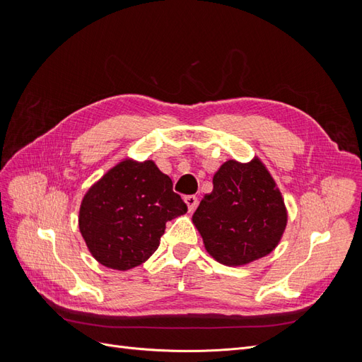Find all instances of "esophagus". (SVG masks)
<instances>
[{"mask_svg":"<svg viewBox=\"0 0 362 362\" xmlns=\"http://www.w3.org/2000/svg\"><path fill=\"white\" fill-rule=\"evenodd\" d=\"M184 201H185V204H187V206H189V211H190V213H192V211H194V208L198 206V198H196L194 194L185 196Z\"/></svg>","mask_w":362,"mask_h":362,"instance_id":"obj_1","label":"esophagus"}]
</instances>
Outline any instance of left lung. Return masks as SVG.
I'll use <instances>...</instances> for the list:
<instances>
[{
    "label": "left lung",
    "instance_id": "1",
    "mask_svg": "<svg viewBox=\"0 0 362 362\" xmlns=\"http://www.w3.org/2000/svg\"><path fill=\"white\" fill-rule=\"evenodd\" d=\"M205 249L226 266H243L276 247L287 225L281 192L258 158L229 160L193 214Z\"/></svg>",
    "mask_w": 362,
    "mask_h": 362
}]
</instances>
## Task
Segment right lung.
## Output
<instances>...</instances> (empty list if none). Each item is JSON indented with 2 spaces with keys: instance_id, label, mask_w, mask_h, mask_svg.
Listing matches in <instances>:
<instances>
[{
  "instance_id": "right-lung-1",
  "label": "right lung",
  "mask_w": 362,
  "mask_h": 362,
  "mask_svg": "<svg viewBox=\"0 0 362 362\" xmlns=\"http://www.w3.org/2000/svg\"><path fill=\"white\" fill-rule=\"evenodd\" d=\"M172 180L152 161L125 160L92 185L80 208V231L105 267L133 269L160 246L166 222L187 211Z\"/></svg>"
}]
</instances>
